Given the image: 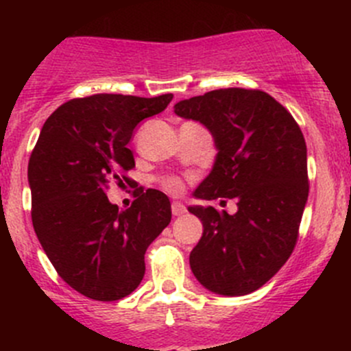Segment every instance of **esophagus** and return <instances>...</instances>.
Returning <instances> with one entry per match:
<instances>
[{"instance_id":"obj_1","label":"esophagus","mask_w":351,"mask_h":351,"mask_svg":"<svg viewBox=\"0 0 351 351\" xmlns=\"http://www.w3.org/2000/svg\"><path fill=\"white\" fill-rule=\"evenodd\" d=\"M171 212H173V215H176V217H178V215L185 214L186 207H185V205H183V204H180V202H173Z\"/></svg>"}]
</instances>
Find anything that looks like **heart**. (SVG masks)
Returning a JSON list of instances; mask_svg holds the SVG:
<instances>
[{"mask_svg":"<svg viewBox=\"0 0 351 351\" xmlns=\"http://www.w3.org/2000/svg\"><path fill=\"white\" fill-rule=\"evenodd\" d=\"M165 186L169 190V192L180 193L183 189V183H182V180H178V178H168L165 182Z\"/></svg>","mask_w":351,"mask_h":351,"instance_id":"obj_1","label":"heart"}]
</instances>
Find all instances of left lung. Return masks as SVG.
<instances>
[{
	"instance_id": "1",
	"label": "left lung",
	"mask_w": 351,
	"mask_h": 351,
	"mask_svg": "<svg viewBox=\"0 0 351 351\" xmlns=\"http://www.w3.org/2000/svg\"><path fill=\"white\" fill-rule=\"evenodd\" d=\"M214 137V166L197 186L200 200L236 198L238 212L190 205L204 226L190 268L219 295H246L285 265L297 241L309 195L307 147L300 127L260 90L226 88L175 105Z\"/></svg>"
}]
</instances>
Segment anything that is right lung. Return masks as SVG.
<instances>
[{
	"label": "right lung",
	"instance_id": "right-lung-1",
	"mask_svg": "<svg viewBox=\"0 0 351 351\" xmlns=\"http://www.w3.org/2000/svg\"><path fill=\"white\" fill-rule=\"evenodd\" d=\"M173 95H91L61 105L40 130L28 161L32 222L67 285L90 299L119 300L137 289L147 246L171 221L169 198L141 190L119 210L105 190L136 166L127 144L137 123L162 112Z\"/></svg>",
	"mask_w": 351,
	"mask_h": 351
}]
</instances>
